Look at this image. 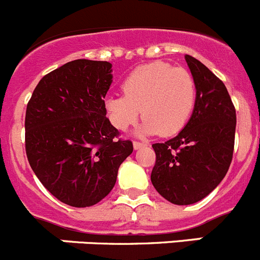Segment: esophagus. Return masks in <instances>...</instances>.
I'll list each match as a JSON object with an SVG mask.
<instances>
[{"label":"esophagus","instance_id":"obj_1","mask_svg":"<svg viewBox=\"0 0 260 260\" xmlns=\"http://www.w3.org/2000/svg\"><path fill=\"white\" fill-rule=\"evenodd\" d=\"M146 143H142V142H137V141H135L133 142V147H135V150H140V148L145 147Z\"/></svg>","mask_w":260,"mask_h":260}]
</instances>
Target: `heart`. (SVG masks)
Instances as JSON below:
<instances>
[{
	"mask_svg": "<svg viewBox=\"0 0 260 260\" xmlns=\"http://www.w3.org/2000/svg\"><path fill=\"white\" fill-rule=\"evenodd\" d=\"M122 90L124 95H112L104 102L109 122L117 129L127 131L142 110L141 135H176L185 127L197 104V85L190 72L160 60L131 72Z\"/></svg>",
	"mask_w": 260,
	"mask_h": 260,
	"instance_id": "obj_1",
	"label": "heart"
}]
</instances>
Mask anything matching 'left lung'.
<instances>
[{
	"label": "left lung",
	"instance_id": "obj_1",
	"mask_svg": "<svg viewBox=\"0 0 260 260\" xmlns=\"http://www.w3.org/2000/svg\"><path fill=\"white\" fill-rule=\"evenodd\" d=\"M185 60L197 85V104L176 137L153 143L151 181L174 205H193L207 197L230 168L236 112L223 82L191 55Z\"/></svg>",
	"mask_w": 260,
	"mask_h": 260
}]
</instances>
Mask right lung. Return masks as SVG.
Instances as JSON below:
<instances>
[{"label":"right lung","instance_id":"1","mask_svg":"<svg viewBox=\"0 0 260 260\" xmlns=\"http://www.w3.org/2000/svg\"><path fill=\"white\" fill-rule=\"evenodd\" d=\"M112 82V63L76 59L45 75L27 103L30 166L57 200L72 207L107 197L133 151L107 118L104 98Z\"/></svg>","mask_w":260,"mask_h":260}]
</instances>
